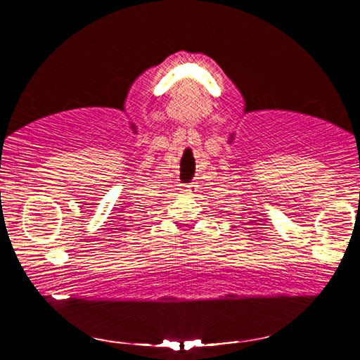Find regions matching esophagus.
<instances>
[{
	"label": "esophagus",
	"mask_w": 360,
	"mask_h": 360,
	"mask_svg": "<svg viewBox=\"0 0 360 360\" xmlns=\"http://www.w3.org/2000/svg\"><path fill=\"white\" fill-rule=\"evenodd\" d=\"M184 187H186L187 192H195V191H197L198 186H197V182H191V184H186Z\"/></svg>",
	"instance_id": "obj_1"
}]
</instances>
